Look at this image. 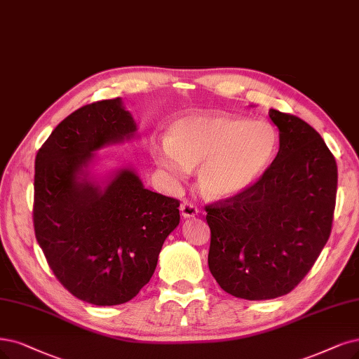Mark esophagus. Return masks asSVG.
<instances>
[{
    "label": "esophagus",
    "instance_id": "obj_1",
    "mask_svg": "<svg viewBox=\"0 0 359 359\" xmlns=\"http://www.w3.org/2000/svg\"><path fill=\"white\" fill-rule=\"evenodd\" d=\"M180 211H182V216L187 219V217H195L198 215V208L189 203V201H183L180 205Z\"/></svg>",
    "mask_w": 359,
    "mask_h": 359
}]
</instances>
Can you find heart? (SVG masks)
Listing matches in <instances>:
<instances>
[{
	"label": "heart",
	"mask_w": 359,
	"mask_h": 359,
	"mask_svg": "<svg viewBox=\"0 0 359 359\" xmlns=\"http://www.w3.org/2000/svg\"><path fill=\"white\" fill-rule=\"evenodd\" d=\"M275 148L276 135L266 123L201 112L176 119L167 140L154 146V158L172 177H184L201 164V192L208 198H228L263 175Z\"/></svg>",
	"instance_id": "1"
}]
</instances>
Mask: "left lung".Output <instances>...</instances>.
I'll list each match as a JSON object with an SVG mask.
<instances>
[{
	"label": "left lung",
	"instance_id": "8db88e82",
	"mask_svg": "<svg viewBox=\"0 0 359 359\" xmlns=\"http://www.w3.org/2000/svg\"><path fill=\"white\" fill-rule=\"evenodd\" d=\"M280 151L251 187L205 205L208 268L226 293L245 300L288 294L313 266L333 224L337 164L315 128L269 111Z\"/></svg>",
	"mask_w": 359,
	"mask_h": 359
}]
</instances>
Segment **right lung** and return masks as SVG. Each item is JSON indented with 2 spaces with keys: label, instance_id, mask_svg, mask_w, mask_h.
<instances>
[{
  "label": "right lung",
  "instance_id": "1",
  "mask_svg": "<svg viewBox=\"0 0 359 359\" xmlns=\"http://www.w3.org/2000/svg\"><path fill=\"white\" fill-rule=\"evenodd\" d=\"M135 131L121 99L95 102L66 116L35 158L36 241L59 283L96 306L137 296L180 222L179 200L143 188L131 168L116 171L104 188L88 179L95 151Z\"/></svg>",
  "mask_w": 359,
  "mask_h": 359
}]
</instances>
